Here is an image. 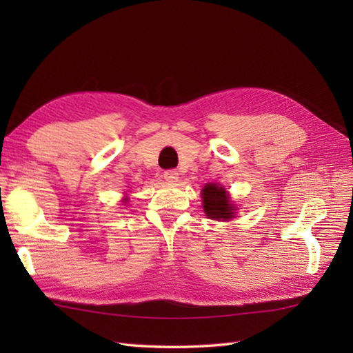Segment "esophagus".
Returning <instances> with one entry per match:
<instances>
[{
    "label": "esophagus",
    "instance_id": "34e87169",
    "mask_svg": "<svg viewBox=\"0 0 353 353\" xmlns=\"http://www.w3.org/2000/svg\"><path fill=\"white\" fill-rule=\"evenodd\" d=\"M163 179L167 182L174 183V182H177V179H179V172L176 170H167L163 172Z\"/></svg>",
    "mask_w": 353,
    "mask_h": 353
}]
</instances>
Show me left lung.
Instances as JSON below:
<instances>
[{
    "mask_svg": "<svg viewBox=\"0 0 353 353\" xmlns=\"http://www.w3.org/2000/svg\"><path fill=\"white\" fill-rule=\"evenodd\" d=\"M203 197V209L209 219L214 220H230L234 215L235 206L230 205L228 192L221 186L215 183H208L201 190Z\"/></svg>",
    "mask_w": 353,
    "mask_h": 353,
    "instance_id": "left-lung-1",
    "label": "left lung"
}]
</instances>
